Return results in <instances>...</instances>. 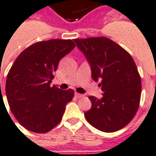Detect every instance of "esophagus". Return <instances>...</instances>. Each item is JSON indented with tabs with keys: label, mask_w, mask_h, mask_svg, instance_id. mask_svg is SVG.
Masks as SVG:
<instances>
[{
	"label": "esophagus",
	"mask_w": 156,
	"mask_h": 156,
	"mask_svg": "<svg viewBox=\"0 0 156 156\" xmlns=\"http://www.w3.org/2000/svg\"><path fill=\"white\" fill-rule=\"evenodd\" d=\"M74 95H75L77 98H83V95L80 94V93H77V92H75V93H74Z\"/></svg>",
	"instance_id": "34e87169"
}]
</instances>
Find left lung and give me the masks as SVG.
Returning a JSON list of instances; mask_svg holds the SVG:
<instances>
[{"mask_svg":"<svg viewBox=\"0 0 156 156\" xmlns=\"http://www.w3.org/2000/svg\"><path fill=\"white\" fill-rule=\"evenodd\" d=\"M86 57L91 77L104 92L98 99L89 98L91 108L84 113L94 128L114 132L125 127L135 116L141 96V79L132 57L123 48L106 37L74 39Z\"/></svg>","mask_w":156,"mask_h":156,"instance_id":"1","label":"left lung"}]
</instances>
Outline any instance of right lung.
Returning a JSON list of instances; mask_svg holds the SVG:
<instances>
[{
	"instance_id": "right-lung-1",
	"label": "right lung",
	"mask_w": 156,
	"mask_h": 156,
	"mask_svg": "<svg viewBox=\"0 0 156 156\" xmlns=\"http://www.w3.org/2000/svg\"><path fill=\"white\" fill-rule=\"evenodd\" d=\"M74 47L72 40L38 41L13 63L6 80V96L12 114L28 130L46 133L60 122L74 92L50 83L60 59Z\"/></svg>"
}]
</instances>
